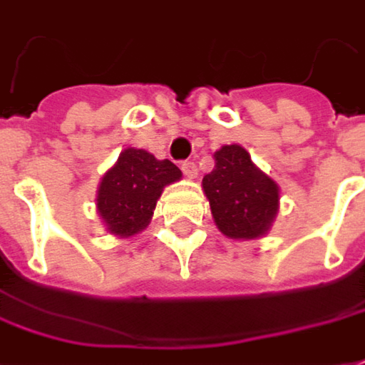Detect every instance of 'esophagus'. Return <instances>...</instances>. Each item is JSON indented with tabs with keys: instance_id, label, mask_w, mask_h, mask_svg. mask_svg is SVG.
Instances as JSON below:
<instances>
[{
	"instance_id": "1",
	"label": "esophagus",
	"mask_w": 365,
	"mask_h": 365,
	"mask_svg": "<svg viewBox=\"0 0 365 365\" xmlns=\"http://www.w3.org/2000/svg\"><path fill=\"white\" fill-rule=\"evenodd\" d=\"M182 171L185 173V178H190V180L197 178V165H195L194 161H183Z\"/></svg>"
}]
</instances>
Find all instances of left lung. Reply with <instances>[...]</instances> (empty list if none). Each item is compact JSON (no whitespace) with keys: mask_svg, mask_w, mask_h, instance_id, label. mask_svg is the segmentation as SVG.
<instances>
[{"mask_svg":"<svg viewBox=\"0 0 365 365\" xmlns=\"http://www.w3.org/2000/svg\"><path fill=\"white\" fill-rule=\"evenodd\" d=\"M218 230L232 240H257L269 232L281 206V187L258 170L242 145H222L214 170L202 180Z\"/></svg>","mask_w":365,"mask_h":365,"instance_id":"obj_1","label":"left lung"}]
</instances>
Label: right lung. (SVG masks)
I'll use <instances>...</instances> for the list:
<instances>
[{"label":"right lung","instance_id":"1","mask_svg":"<svg viewBox=\"0 0 365 365\" xmlns=\"http://www.w3.org/2000/svg\"><path fill=\"white\" fill-rule=\"evenodd\" d=\"M180 180L182 171L170 159H158L135 147L120 151L96 190V212L107 232L131 238L145 230L163 190Z\"/></svg>","mask_w":365,"mask_h":365}]
</instances>
